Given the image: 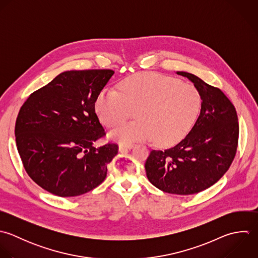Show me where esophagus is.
Masks as SVG:
<instances>
[{
    "label": "esophagus",
    "mask_w": 258,
    "mask_h": 258,
    "mask_svg": "<svg viewBox=\"0 0 258 258\" xmlns=\"http://www.w3.org/2000/svg\"><path fill=\"white\" fill-rule=\"evenodd\" d=\"M134 148V145H132V144H128V145H119L118 146V150H119V152H125V151H127V150H132Z\"/></svg>",
    "instance_id": "esophagus-1"
}]
</instances>
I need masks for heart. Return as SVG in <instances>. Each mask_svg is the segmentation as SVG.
<instances>
[{"instance_id":"b5f03b06","label":"heart","mask_w":258,"mask_h":258,"mask_svg":"<svg viewBox=\"0 0 258 258\" xmlns=\"http://www.w3.org/2000/svg\"><path fill=\"white\" fill-rule=\"evenodd\" d=\"M119 93L105 88L95 101L103 124L113 126L133 115L136 121L113 128L109 139L131 144L155 139L161 146L180 142L192 127L201 108L198 89L190 83L154 73H139L122 80Z\"/></svg>"}]
</instances>
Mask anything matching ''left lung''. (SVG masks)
Segmentation results:
<instances>
[{"instance_id":"obj_1","label":"left lung","mask_w":258,"mask_h":258,"mask_svg":"<svg viewBox=\"0 0 258 258\" xmlns=\"http://www.w3.org/2000/svg\"><path fill=\"white\" fill-rule=\"evenodd\" d=\"M194 83L201 96L200 114L184 140L165 151L153 150L145 168L149 181L163 192L199 193L218 182L236 154L239 125L227 96L198 76L177 71Z\"/></svg>"}]
</instances>
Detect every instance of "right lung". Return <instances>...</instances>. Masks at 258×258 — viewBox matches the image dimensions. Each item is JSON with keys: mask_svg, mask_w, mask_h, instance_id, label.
<instances>
[{"mask_svg": "<svg viewBox=\"0 0 258 258\" xmlns=\"http://www.w3.org/2000/svg\"><path fill=\"white\" fill-rule=\"evenodd\" d=\"M113 74L110 69L64 71L22 105L17 149L27 174L44 190L75 197L104 181L118 147H93L104 136L95 101Z\"/></svg>", "mask_w": 258, "mask_h": 258, "instance_id": "add662e5", "label": "right lung"}]
</instances>
